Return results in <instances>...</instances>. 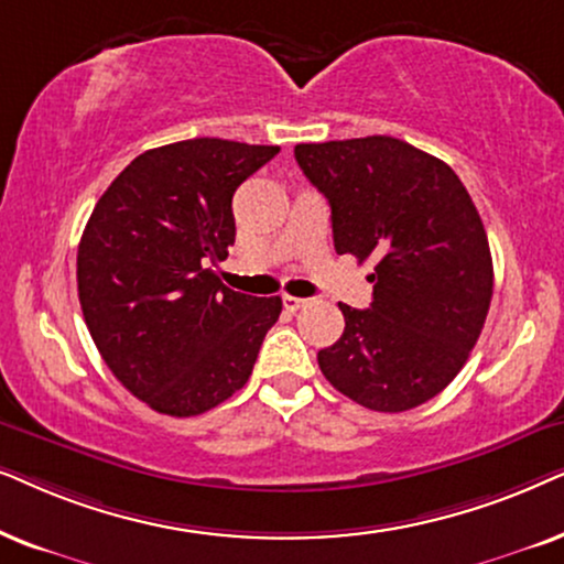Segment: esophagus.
<instances>
[{"instance_id": "esophagus-1", "label": "esophagus", "mask_w": 564, "mask_h": 564, "mask_svg": "<svg viewBox=\"0 0 564 564\" xmlns=\"http://www.w3.org/2000/svg\"><path fill=\"white\" fill-rule=\"evenodd\" d=\"M281 299H283V306H286L289 312H296V310H302V306L306 304V299H302V296H291V294H283Z\"/></svg>"}]
</instances>
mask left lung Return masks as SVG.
<instances>
[{
	"instance_id": "obj_1",
	"label": "left lung",
	"mask_w": 564,
	"mask_h": 564,
	"mask_svg": "<svg viewBox=\"0 0 564 564\" xmlns=\"http://www.w3.org/2000/svg\"><path fill=\"white\" fill-rule=\"evenodd\" d=\"M333 208L337 254L373 260L369 310L340 304V340L317 352L337 392L377 412L417 408L452 384L485 327L492 258L467 187L408 141L296 144Z\"/></svg>"
}]
</instances>
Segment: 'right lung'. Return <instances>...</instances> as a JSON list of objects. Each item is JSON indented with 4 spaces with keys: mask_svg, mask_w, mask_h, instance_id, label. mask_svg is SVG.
Here are the masks:
<instances>
[{
    "mask_svg": "<svg viewBox=\"0 0 564 564\" xmlns=\"http://www.w3.org/2000/svg\"><path fill=\"white\" fill-rule=\"evenodd\" d=\"M278 147L187 139L149 149L95 204L77 252L79 304L100 356L149 408L193 417L250 379L281 296L219 281L231 198Z\"/></svg>",
    "mask_w": 564,
    "mask_h": 564,
    "instance_id": "obj_1",
    "label": "right lung"
}]
</instances>
